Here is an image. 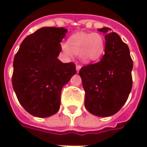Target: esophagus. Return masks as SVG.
Here are the masks:
<instances>
[{
    "label": "esophagus",
    "instance_id": "34e87169",
    "mask_svg": "<svg viewBox=\"0 0 147 147\" xmlns=\"http://www.w3.org/2000/svg\"><path fill=\"white\" fill-rule=\"evenodd\" d=\"M80 69H81V66H80V65H76V71H77V72H79Z\"/></svg>",
    "mask_w": 147,
    "mask_h": 147
}]
</instances>
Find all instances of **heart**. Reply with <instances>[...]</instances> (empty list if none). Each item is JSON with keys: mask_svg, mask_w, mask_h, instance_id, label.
<instances>
[{"mask_svg": "<svg viewBox=\"0 0 147 147\" xmlns=\"http://www.w3.org/2000/svg\"><path fill=\"white\" fill-rule=\"evenodd\" d=\"M61 49L67 57L72 53L80 55L86 63L98 61L105 52V40L98 33L80 32L71 35L67 43L61 44Z\"/></svg>", "mask_w": 147, "mask_h": 147, "instance_id": "b5f03b06", "label": "heart"}]
</instances>
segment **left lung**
Returning <instances> with one entry per match:
<instances>
[{
  "label": "left lung",
  "mask_w": 147,
  "mask_h": 147,
  "mask_svg": "<svg viewBox=\"0 0 147 147\" xmlns=\"http://www.w3.org/2000/svg\"><path fill=\"white\" fill-rule=\"evenodd\" d=\"M105 34V54L95 64L80 69L85 107L100 117L117 113L128 98L132 87L133 61L129 48L110 28L98 29Z\"/></svg>",
  "instance_id": "obj_1"
}]
</instances>
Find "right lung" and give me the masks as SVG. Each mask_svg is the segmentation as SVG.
Returning a JSON list of instances; mask_svg holds the SVG:
<instances>
[{
    "mask_svg": "<svg viewBox=\"0 0 147 147\" xmlns=\"http://www.w3.org/2000/svg\"><path fill=\"white\" fill-rule=\"evenodd\" d=\"M67 30L42 27L21 43L13 61L12 86L26 111L37 117L57 113L62 87L76 73L74 63H62L57 57Z\"/></svg>",
    "mask_w": 147,
    "mask_h": 147,
    "instance_id": "right-lung-1",
    "label": "right lung"
}]
</instances>
